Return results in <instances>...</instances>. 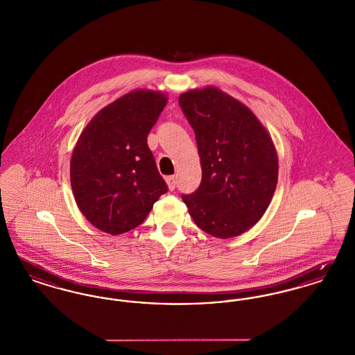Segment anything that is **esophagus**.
Returning a JSON list of instances; mask_svg holds the SVG:
<instances>
[{
    "label": "esophagus",
    "instance_id": "obj_1",
    "mask_svg": "<svg viewBox=\"0 0 355 355\" xmlns=\"http://www.w3.org/2000/svg\"><path fill=\"white\" fill-rule=\"evenodd\" d=\"M166 184H168L169 190H174V189H175V184H177V177H175V175L166 177Z\"/></svg>",
    "mask_w": 355,
    "mask_h": 355
}]
</instances>
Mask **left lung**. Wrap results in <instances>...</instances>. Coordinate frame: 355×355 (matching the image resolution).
<instances>
[{"mask_svg": "<svg viewBox=\"0 0 355 355\" xmlns=\"http://www.w3.org/2000/svg\"><path fill=\"white\" fill-rule=\"evenodd\" d=\"M194 129L202 180L182 196L196 225L227 239L252 229L268 210L278 181V155L253 112L217 86L191 89L178 98Z\"/></svg>", "mask_w": 355, "mask_h": 355, "instance_id": "8db88e82", "label": "left lung"}]
</instances>
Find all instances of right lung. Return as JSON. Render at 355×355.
Masks as SVG:
<instances>
[{
	"instance_id": "add662e5",
	"label": "right lung",
	"mask_w": 355,
	"mask_h": 355,
	"mask_svg": "<svg viewBox=\"0 0 355 355\" xmlns=\"http://www.w3.org/2000/svg\"><path fill=\"white\" fill-rule=\"evenodd\" d=\"M168 103L162 92L135 89L90 119L73 149L70 184L80 211L103 233L142 223L168 191L148 135Z\"/></svg>"
}]
</instances>
